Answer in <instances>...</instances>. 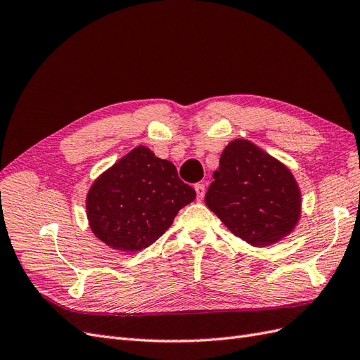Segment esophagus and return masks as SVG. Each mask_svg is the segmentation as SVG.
Wrapping results in <instances>:
<instances>
[{
  "label": "esophagus",
  "instance_id": "obj_1",
  "mask_svg": "<svg viewBox=\"0 0 360 360\" xmlns=\"http://www.w3.org/2000/svg\"><path fill=\"white\" fill-rule=\"evenodd\" d=\"M195 192H197V200L202 201L204 193H205V186H204V184H201V183L195 184Z\"/></svg>",
  "mask_w": 360,
  "mask_h": 360
}]
</instances>
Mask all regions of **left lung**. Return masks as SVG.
Masks as SVG:
<instances>
[{
    "mask_svg": "<svg viewBox=\"0 0 360 360\" xmlns=\"http://www.w3.org/2000/svg\"><path fill=\"white\" fill-rule=\"evenodd\" d=\"M205 204L234 236L266 248L292 233L302 193L292 172L248 139L228 144L213 172Z\"/></svg>",
    "mask_w": 360,
    "mask_h": 360,
    "instance_id": "1",
    "label": "left lung"
}]
</instances>
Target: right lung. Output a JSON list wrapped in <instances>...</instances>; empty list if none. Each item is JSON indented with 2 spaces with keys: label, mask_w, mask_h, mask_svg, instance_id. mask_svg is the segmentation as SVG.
<instances>
[{
  "label": "right lung",
  "mask_w": 360,
  "mask_h": 360,
  "mask_svg": "<svg viewBox=\"0 0 360 360\" xmlns=\"http://www.w3.org/2000/svg\"><path fill=\"white\" fill-rule=\"evenodd\" d=\"M195 197L172 162L138 146L93 181L85 198L86 219L106 246L136 252L153 245Z\"/></svg>",
  "instance_id": "obj_1"
}]
</instances>
